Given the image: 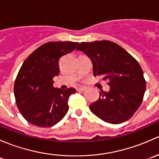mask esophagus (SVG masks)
Segmentation results:
<instances>
[{"mask_svg":"<svg viewBox=\"0 0 159 159\" xmlns=\"http://www.w3.org/2000/svg\"><path fill=\"white\" fill-rule=\"evenodd\" d=\"M87 90V89H86L85 87H81V88H78V89H77V91H84Z\"/></svg>","mask_w":159,"mask_h":159,"instance_id":"1","label":"esophagus"}]
</instances>
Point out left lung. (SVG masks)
Instances as JSON below:
<instances>
[{"label": "left lung", "instance_id": "8db88e82", "mask_svg": "<svg viewBox=\"0 0 159 159\" xmlns=\"http://www.w3.org/2000/svg\"><path fill=\"white\" fill-rule=\"evenodd\" d=\"M76 50L84 52L93 63L94 76L109 80L108 91L89 105L98 118L111 124L129 120L140 107L146 89L139 62L121 46L110 41L81 42Z\"/></svg>", "mask_w": 159, "mask_h": 159}]
</instances>
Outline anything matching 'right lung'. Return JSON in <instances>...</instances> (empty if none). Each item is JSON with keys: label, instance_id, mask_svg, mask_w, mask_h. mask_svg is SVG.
Here are the masks:
<instances>
[{"label": "right lung", "instance_id": "add662e5", "mask_svg": "<svg viewBox=\"0 0 159 159\" xmlns=\"http://www.w3.org/2000/svg\"><path fill=\"white\" fill-rule=\"evenodd\" d=\"M78 44L72 41L48 42L32 52L22 65L14 82V93L17 108L30 124L51 127L68 112V98L76 90L55 89L53 78L60 71L59 59Z\"/></svg>", "mask_w": 159, "mask_h": 159}]
</instances>
